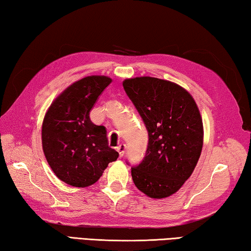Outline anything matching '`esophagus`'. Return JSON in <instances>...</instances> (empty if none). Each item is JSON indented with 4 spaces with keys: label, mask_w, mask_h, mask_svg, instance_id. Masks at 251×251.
Instances as JSON below:
<instances>
[{
    "label": "esophagus",
    "mask_w": 251,
    "mask_h": 251,
    "mask_svg": "<svg viewBox=\"0 0 251 251\" xmlns=\"http://www.w3.org/2000/svg\"><path fill=\"white\" fill-rule=\"evenodd\" d=\"M126 144H120V146L119 147H117V151L119 152V155H120L121 157L125 155V152H126Z\"/></svg>",
    "instance_id": "34e87169"
}]
</instances>
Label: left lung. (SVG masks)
Returning <instances> with one entry per match:
<instances>
[{
  "label": "left lung",
  "instance_id": "left-lung-1",
  "mask_svg": "<svg viewBox=\"0 0 251 251\" xmlns=\"http://www.w3.org/2000/svg\"><path fill=\"white\" fill-rule=\"evenodd\" d=\"M123 88L149 134L146 156L131 168L134 185L152 199L176 193L191 176L203 148V121L190 92L163 79H126Z\"/></svg>",
  "mask_w": 251,
  "mask_h": 251
}]
</instances>
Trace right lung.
<instances>
[{
	"label": "right lung",
	"mask_w": 251,
	"mask_h": 251,
	"mask_svg": "<svg viewBox=\"0 0 251 251\" xmlns=\"http://www.w3.org/2000/svg\"><path fill=\"white\" fill-rule=\"evenodd\" d=\"M111 78L88 76L65 89L45 114L43 151L60 181L75 187L92 185L119 153L108 144L107 130L96 126L89 113Z\"/></svg>",
	"instance_id": "add662e5"
}]
</instances>
